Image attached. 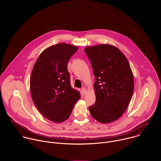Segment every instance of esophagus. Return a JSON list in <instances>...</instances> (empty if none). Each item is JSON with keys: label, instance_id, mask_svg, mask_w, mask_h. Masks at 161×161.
Instances as JSON below:
<instances>
[{"label": "esophagus", "instance_id": "34e87169", "mask_svg": "<svg viewBox=\"0 0 161 161\" xmlns=\"http://www.w3.org/2000/svg\"><path fill=\"white\" fill-rule=\"evenodd\" d=\"M81 92H82V93H83V94H86V88H82V89H81Z\"/></svg>", "mask_w": 161, "mask_h": 161}]
</instances>
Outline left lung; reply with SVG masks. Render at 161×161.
Listing matches in <instances>:
<instances>
[{"label": "left lung", "instance_id": "1", "mask_svg": "<svg viewBox=\"0 0 161 161\" xmlns=\"http://www.w3.org/2000/svg\"><path fill=\"white\" fill-rule=\"evenodd\" d=\"M85 52L95 76L96 101L89 106L91 115L103 124L119 119L126 110L134 91V78L125 55L116 47L100 44Z\"/></svg>", "mask_w": 161, "mask_h": 161}]
</instances>
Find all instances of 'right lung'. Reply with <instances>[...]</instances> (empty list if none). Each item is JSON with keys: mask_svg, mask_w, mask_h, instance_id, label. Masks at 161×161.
<instances>
[{"mask_svg": "<svg viewBox=\"0 0 161 161\" xmlns=\"http://www.w3.org/2000/svg\"><path fill=\"white\" fill-rule=\"evenodd\" d=\"M75 46L58 43L44 50L31 74L30 87L34 104L42 115L54 122L69 117L81 97L71 86L67 64L76 52Z\"/></svg>", "mask_w": 161, "mask_h": 161, "instance_id": "right-lung-1", "label": "right lung"}]
</instances>
